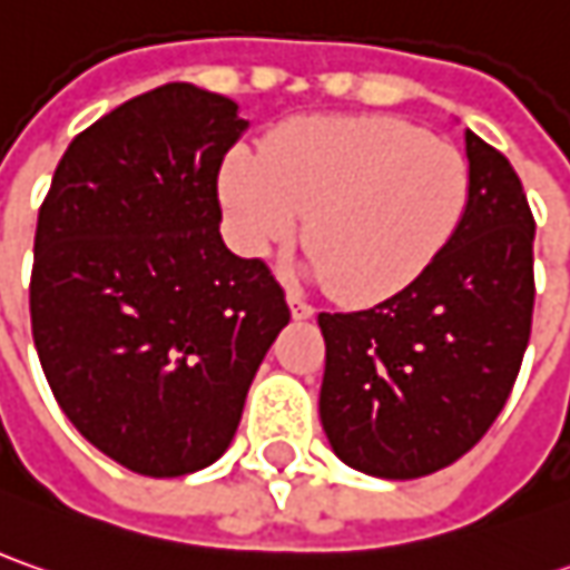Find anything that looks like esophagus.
Listing matches in <instances>:
<instances>
[{"instance_id":"esophagus-1","label":"esophagus","mask_w":570,"mask_h":570,"mask_svg":"<svg viewBox=\"0 0 570 570\" xmlns=\"http://www.w3.org/2000/svg\"><path fill=\"white\" fill-rule=\"evenodd\" d=\"M286 303H289V312H293V318H296V322H305V318H312V315H315V308L305 303V299H299V296H293V293L286 296Z\"/></svg>"}]
</instances>
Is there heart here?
Segmentation results:
<instances>
[{
  "label": "heart",
  "mask_w": 570,
  "mask_h": 570,
  "mask_svg": "<svg viewBox=\"0 0 570 570\" xmlns=\"http://www.w3.org/2000/svg\"><path fill=\"white\" fill-rule=\"evenodd\" d=\"M233 236L265 258L308 214V271L346 303H382L435 265L470 207V164L391 116H312L233 148L220 169Z\"/></svg>",
  "instance_id": "obj_1"
}]
</instances>
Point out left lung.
Instances as JSON below:
<instances>
[{
	"mask_svg": "<svg viewBox=\"0 0 570 570\" xmlns=\"http://www.w3.org/2000/svg\"><path fill=\"white\" fill-rule=\"evenodd\" d=\"M470 207L444 255L365 312H322L318 413L334 454L368 476L420 480L495 422L533 322V214L508 157L466 131Z\"/></svg>",
	"mask_w": 570,
	"mask_h": 570,
	"instance_id": "left-lung-1",
	"label": "left lung"
}]
</instances>
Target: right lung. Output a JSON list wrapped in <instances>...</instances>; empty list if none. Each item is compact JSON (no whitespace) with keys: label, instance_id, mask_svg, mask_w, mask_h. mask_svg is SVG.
<instances>
[{"label":"right lung","instance_id":"1","mask_svg":"<svg viewBox=\"0 0 570 570\" xmlns=\"http://www.w3.org/2000/svg\"><path fill=\"white\" fill-rule=\"evenodd\" d=\"M246 128L229 97L195 85L131 97L71 141L37 217L43 375L71 425L141 476L224 454L289 322L265 262L220 236L217 173Z\"/></svg>","mask_w":570,"mask_h":570}]
</instances>
